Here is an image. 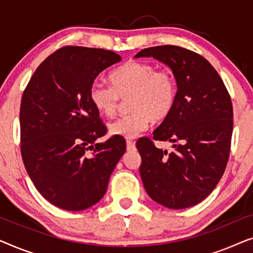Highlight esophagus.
<instances>
[{
    "label": "esophagus",
    "instance_id": "34e87169",
    "mask_svg": "<svg viewBox=\"0 0 253 253\" xmlns=\"http://www.w3.org/2000/svg\"><path fill=\"white\" fill-rule=\"evenodd\" d=\"M136 148V145H134V141L132 140H126V151H133Z\"/></svg>",
    "mask_w": 253,
    "mask_h": 253
}]
</instances>
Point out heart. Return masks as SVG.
<instances>
[{"label": "heart", "instance_id": "b5f03b06", "mask_svg": "<svg viewBox=\"0 0 253 253\" xmlns=\"http://www.w3.org/2000/svg\"><path fill=\"white\" fill-rule=\"evenodd\" d=\"M112 86L94 82L89 87V101L101 115L116 114L120 100H127L129 114L108 126L109 133L134 138L153 122L164 121L171 113L177 95V83L167 70H158L147 62L129 61L112 71Z\"/></svg>", "mask_w": 253, "mask_h": 253}]
</instances>
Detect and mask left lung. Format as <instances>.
Returning a JSON list of instances; mask_svg holds the SVG:
<instances>
[{
  "label": "left lung",
  "mask_w": 253,
  "mask_h": 253,
  "mask_svg": "<svg viewBox=\"0 0 253 253\" xmlns=\"http://www.w3.org/2000/svg\"><path fill=\"white\" fill-rule=\"evenodd\" d=\"M134 57H153L171 69L177 95L171 113L153 131L172 151L140 138V177L154 202L172 210L203 202L222 177L229 159L233 105L222 79L206 58L178 46L145 48Z\"/></svg>",
  "instance_id": "obj_1"
}]
</instances>
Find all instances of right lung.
<instances>
[{
    "label": "right lung",
    "mask_w": 253,
    "mask_h": 253,
    "mask_svg": "<svg viewBox=\"0 0 253 253\" xmlns=\"http://www.w3.org/2000/svg\"><path fill=\"white\" fill-rule=\"evenodd\" d=\"M122 60L110 50L62 47L31 77L20 103V151L44 199L67 211L99 202L126 152L123 137L95 143L107 129L89 101L100 72Z\"/></svg>",
    "instance_id": "1"
}]
</instances>
